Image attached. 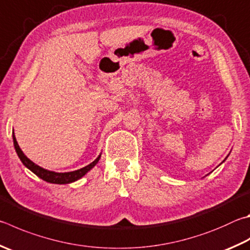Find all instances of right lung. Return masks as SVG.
<instances>
[{
	"mask_svg": "<svg viewBox=\"0 0 250 250\" xmlns=\"http://www.w3.org/2000/svg\"><path fill=\"white\" fill-rule=\"evenodd\" d=\"M13 142H14V147L15 151L17 153L18 157L21 161L22 164H24L27 168L34 172L35 175H37L39 178H42V180L47 181V183L50 184H58V185H64V184H71L74 183V181L79 180L82 178L84 175L87 174V172L93 168V167L97 164L99 158H101V155H99L96 160H95L93 163H90L89 165L83 167V168L74 170V171H67V172H56V171H51L48 169H44L42 167L38 166L37 164H35L34 162H31L28 157H27L18 145L14 131H13Z\"/></svg>",
	"mask_w": 250,
	"mask_h": 250,
	"instance_id": "obj_1",
	"label": "right lung"
}]
</instances>
